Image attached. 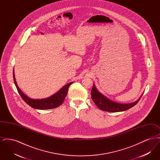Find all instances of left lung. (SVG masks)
<instances>
[{
  "label": "left lung",
  "mask_w": 160,
  "mask_h": 160,
  "mask_svg": "<svg viewBox=\"0 0 160 160\" xmlns=\"http://www.w3.org/2000/svg\"><path fill=\"white\" fill-rule=\"evenodd\" d=\"M92 99L100 110L108 112H118L128 110L136 105L140 98L136 102L129 104H120L107 98L98 91L93 84L91 91Z\"/></svg>",
  "instance_id": "obj_1"
}]
</instances>
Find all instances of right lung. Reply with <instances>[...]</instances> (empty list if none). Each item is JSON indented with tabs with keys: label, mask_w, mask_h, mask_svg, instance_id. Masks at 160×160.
I'll return each instance as SVG.
<instances>
[{
	"label": "right lung",
	"mask_w": 160,
	"mask_h": 160,
	"mask_svg": "<svg viewBox=\"0 0 160 160\" xmlns=\"http://www.w3.org/2000/svg\"><path fill=\"white\" fill-rule=\"evenodd\" d=\"M13 77H14V82L17 88V89L18 92L19 94L22 97V99L24 100L25 102H26L29 106L32 107V108L36 109H40V110H47V109H52L54 108L58 107L60 106L63 103L64 99L65 98L67 93L68 91V88L69 86L73 82H71L69 83L66 84L63 86L60 91L58 92L53 95L48 97L47 98L41 99H33L29 98L25 94H24L23 92L22 91L15 80V76H14V72L13 71Z\"/></svg>",
	"instance_id": "obj_1"
}]
</instances>
